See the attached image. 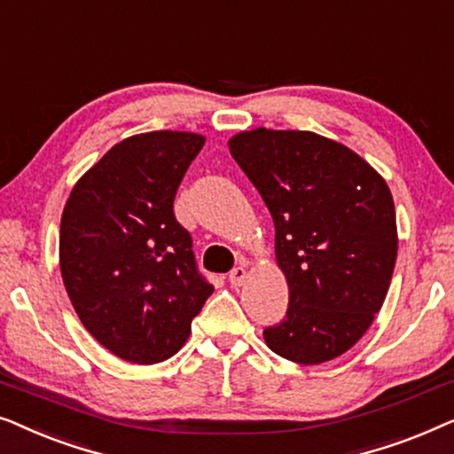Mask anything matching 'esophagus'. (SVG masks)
<instances>
[{"mask_svg":"<svg viewBox=\"0 0 454 454\" xmlns=\"http://www.w3.org/2000/svg\"><path fill=\"white\" fill-rule=\"evenodd\" d=\"M246 277H247V272H246L244 266H235V269L229 272V281H231L233 287H241V285H244V281H246Z\"/></svg>","mask_w":454,"mask_h":454,"instance_id":"1","label":"esophagus"}]
</instances>
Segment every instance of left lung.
Segmentation results:
<instances>
[{"label": "left lung", "mask_w": 454, "mask_h": 454, "mask_svg": "<svg viewBox=\"0 0 454 454\" xmlns=\"http://www.w3.org/2000/svg\"><path fill=\"white\" fill-rule=\"evenodd\" d=\"M229 151L270 210L289 285L287 314L264 328L266 345L303 365L339 357L374 322L393 278L387 182L347 146L301 129L241 132Z\"/></svg>", "instance_id": "left-lung-1"}]
</instances>
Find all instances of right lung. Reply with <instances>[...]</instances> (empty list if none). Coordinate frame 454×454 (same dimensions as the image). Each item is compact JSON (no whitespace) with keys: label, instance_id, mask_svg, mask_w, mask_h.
<instances>
[{"label":"right lung","instance_id":"obj_1","mask_svg":"<svg viewBox=\"0 0 454 454\" xmlns=\"http://www.w3.org/2000/svg\"><path fill=\"white\" fill-rule=\"evenodd\" d=\"M204 136L148 132L115 145L67 198L59 269L86 331L151 365L182 349L215 287L198 270L173 200Z\"/></svg>","mask_w":454,"mask_h":454}]
</instances>
